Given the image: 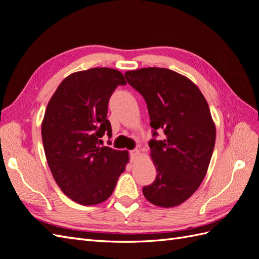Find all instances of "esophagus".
<instances>
[{"mask_svg": "<svg viewBox=\"0 0 259 259\" xmlns=\"http://www.w3.org/2000/svg\"><path fill=\"white\" fill-rule=\"evenodd\" d=\"M138 155H139V150L138 149H135V150H131L130 151V160L131 161H136Z\"/></svg>", "mask_w": 259, "mask_h": 259, "instance_id": "34e87169", "label": "esophagus"}]
</instances>
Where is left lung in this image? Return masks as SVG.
Here are the masks:
<instances>
[{
    "label": "left lung",
    "instance_id": "1",
    "mask_svg": "<svg viewBox=\"0 0 259 259\" xmlns=\"http://www.w3.org/2000/svg\"><path fill=\"white\" fill-rule=\"evenodd\" d=\"M124 77L146 100L153 129L149 147L158 174L143 195L157 206H177L198 189L212 158L216 131L207 101L189 78L170 69L141 68ZM158 130L163 141L156 140Z\"/></svg>",
    "mask_w": 259,
    "mask_h": 259
}]
</instances>
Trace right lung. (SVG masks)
I'll use <instances>...</instances> for the list:
<instances>
[{"instance_id":"add662e5","label":"right lung","mask_w":259,"mask_h":259,"mask_svg":"<svg viewBox=\"0 0 259 259\" xmlns=\"http://www.w3.org/2000/svg\"><path fill=\"white\" fill-rule=\"evenodd\" d=\"M123 75L92 68L66 77L48 102L41 139L54 179L70 200L95 205L109 197L129 161L127 151L102 147L110 137L108 102Z\"/></svg>"}]
</instances>
